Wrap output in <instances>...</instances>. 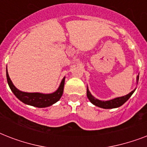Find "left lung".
Instances as JSON below:
<instances>
[{
    "instance_id": "8db88e82",
    "label": "left lung",
    "mask_w": 147,
    "mask_h": 147,
    "mask_svg": "<svg viewBox=\"0 0 147 147\" xmlns=\"http://www.w3.org/2000/svg\"><path fill=\"white\" fill-rule=\"evenodd\" d=\"M137 82H138V80H139V75L137 76ZM135 90L136 89H134V91H132V92H130V93H129V94H127V95H124V96L114 98V99L109 100H100L92 96V94H91V92H89L88 88H87V97L89 99L90 101H91L93 105H95V106H98V107H101V108H105V109H112V108H116V107H121V105H123V104L130 98V96L132 95L133 93L135 92Z\"/></svg>"
}]
</instances>
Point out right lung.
<instances>
[{"label": "right lung", "instance_id": "add662e5", "mask_svg": "<svg viewBox=\"0 0 147 147\" xmlns=\"http://www.w3.org/2000/svg\"><path fill=\"white\" fill-rule=\"evenodd\" d=\"M6 72H7V80L8 85L11 91L14 94L15 96L26 105H31V106L36 107H47L57 102L62 97L63 89H64L65 77L60 83L59 88L53 93H51V94H42V93H37V92L29 93V92H21L17 89L10 80L9 75H8L7 69L6 70Z\"/></svg>", "mask_w": 147, "mask_h": 147}]
</instances>
